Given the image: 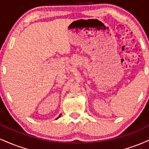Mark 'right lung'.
Listing matches in <instances>:
<instances>
[{"label":"right lung","instance_id":"right-lung-1","mask_svg":"<svg viewBox=\"0 0 149 149\" xmlns=\"http://www.w3.org/2000/svg\"><path fill=\"white\" fill-rule=\"evenodd\" d=\"M60 116H61V114H60V116H58V117H57L56 119H58V118H59V117H60Z\"/></svg>","mask_w":149,"mask_h":149}]
</instances>
